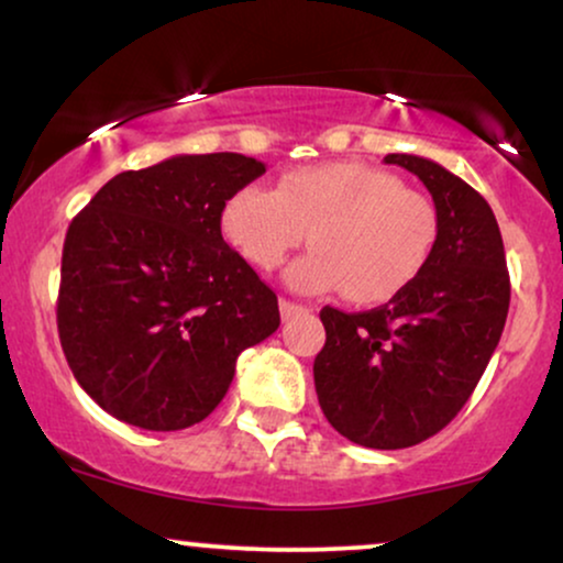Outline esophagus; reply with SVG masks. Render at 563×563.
I'll use <instances>...</instances> for the list:
<instances>
[{
  "label": "esophagus",
  "instance_id": "34e87169",
  "mask_svg": "<svg viewBox=\"0 0 563 563\" xmlns=\"http://www.w3.org/2000/svg\"><path fill=\"white\" fill-rule=\"evenodd\" d=\"M279 312H282V318L284 320H289V318H295V316H299V312H308V308H305V305H297V302H289V299H279Z\"/></svg>",
  "mask_w": 563,
  "mask_h": 563
}]
</instances>
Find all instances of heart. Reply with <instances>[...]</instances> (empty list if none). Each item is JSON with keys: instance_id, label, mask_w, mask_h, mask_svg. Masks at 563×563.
<instances>
[{"instance_id": "1", "label": "heart", "mask_w": 563, "mask_h": 563, "mask_svg": "<svg viewBox=\"0 0 563 563\" xmlns=\"http://www.w3.org/2000/svg\"><path fill=\"white\" fill-rule=\"evenodd\" d=\"M224 235L261 272L279 268L310 235V251L289 266L302 295L346 289L360 305L404 291L437 243V209L396 175L364 163L287 170L279 186H245L222 214Z\"/></svg>"}]
</instances>
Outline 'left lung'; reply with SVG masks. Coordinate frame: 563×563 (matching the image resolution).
I'll list each match as a JSON object with an SVG mask.
<instances>
[{
    "instance_id": "8db88e82",
    "label": "left lung",
    "mask_w": 563,
    "mask_h": 563,
    "mask_svg": "<svg viewBox=\"0 0 563 563\" xmlns=\"http://www.w3.org/2000/svg\"><path fill=\"white\" fill-rule=\"evenodd\" d=\"M432 194L437 243L421 274L367 312L323 308L318 404L362 448L400 450L455 419L492 360L509 310L499 224L476 188L419 155H388Z\"/></svg>"
}]
</instances>
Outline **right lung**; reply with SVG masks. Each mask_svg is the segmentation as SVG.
Listing matches in <instances>:
<instances>
[{
	"label": "right lung",
	"instance_id": "1",
	"mask_svg": "<svg viewBox=\"0 0 563 563\" xmlns=\"http://www.w3.org/2000/svg\"><path fill=\"white\" fill-rule=\"evenodd\" d=\"M266 165L238 152L126 170L71 219L56 323L103 411L150 432L199 424L243 349L279 328L276 295L224 243L222 211Z\"/></svg>",
	"mask_w": 563,
	"mask_h": 563
}]
</instances>
